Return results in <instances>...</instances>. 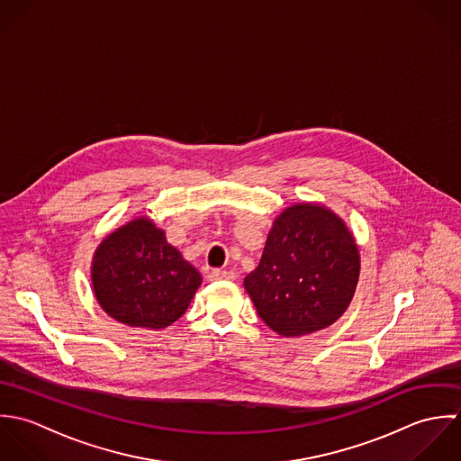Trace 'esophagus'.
Here are the masks:
<instances>
[{
	"label": "esophagus",
	"instance_id": "esophagus-1",
	"mask_svg": "<svg viewBox=\"0 0 461 461\" xmlns=\"http://www.w3.org/2000/svg\"><path fill=\"white\" fill-rule=\"evenodd\" d=\"M210 281H222V279H235V275L230 273V271H221V269H213L210 275H208Z\"/></svg>",
	"mask_w": 461,
	"mask_h": 461
}]
</instances>
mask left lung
I'll return each mask as SVG.
<instances>
[{"label": "left lung", "mask_w": 461, "mask_h": 461, "mask_svg": "<svg viewBox=\"0 0 461 461\" xmlns=\"http://www.w3.org/2000/svg\"><path fill=\"white\" fill-rule=\"evenodd\" d=\"M358 277L360 253L344 219L321 203L304 201L275 219L244 288L260 319L292 339L337 322L353 301Z\"/></svg>", "instance_id": "8db88e82"}]
</instances>
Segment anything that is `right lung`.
Here are the masks:
<instances>
[{
  "label": "right lung",
  "mask_w": 461,
  "mask_h": 461,
  "mask_svg": "<svg viewBox=\"0 0 461 461\" xmlns=\"http://www.w3.org/2000/svg\"><path fill=\"white\" fill-rule=\"evenodd\" d=\"M99 306L121 324L164 330L188 308L203 277L166 239L153 219L140 215L108 233L91 267Z\"/></svg>",
  "instance_id": "1"
}]
</instances>
